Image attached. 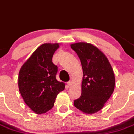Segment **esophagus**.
<instances>
[{
  "mask_svg": "<svg viewBox=\"0 0 134 134\" xmlns=\"http://www.w3.org/2000/svg\"><path fill=\"white\" fill-rule=\"evenodd\" d=\"M67 85H68V86H71L72 85H73V82H72L71 81H68V82H67Z\"/></svg>",
  "mask_w": 134,
  "mask_h": 134,
  "instance_id": "1",
  "label": "esophagus"
}]
</instances>
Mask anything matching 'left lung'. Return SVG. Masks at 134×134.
I'll list each match as a JSON object with an SVG mask.
<instances>
[{
    "instance_id": "left-lung-1",
    "label": "left lung",
    "mask_w": 134,
    "mask_h": 134,
    "mask_svg": "<svg viewBox=\"0 0 134 134\" xmlns=\"http://www.w3.org/2000/svg\"><path fill=\"white\" fill-rule=\"evenodd\" d=\"M78 55L83 71L81 95L74 106L85 114L100 110L114 90L115 76L107 56L91 43L79 42L71 45Z\"/></svg>"
}]
</instances>
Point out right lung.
<instances>
[{
  "label": "right lung",
  "mask_w": 134,
  "mask_h": 134,
  "mask_svg": "<svg viewBox=\"0 0 134 134\" xmlns=\"http://www.w3.org/2000/svg\"><path fill=\"white\" fill-rule=\"evenodd\" d=\"M59 43L39 46L21 67L18 88L27 107L36 114H43L54 106L57 95L65 89V83L57 81V67L52 62Z\"/></svg>",
  "instance_id": "right-lung-1"
}]
</instances>
